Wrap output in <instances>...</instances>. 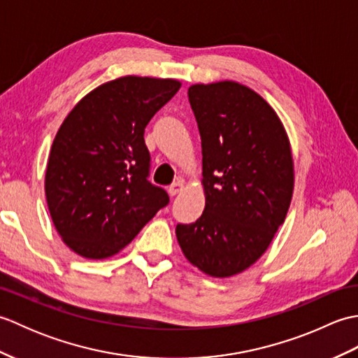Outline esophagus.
Masks as SVG:
<instances>
[{"label":"esophagus","instance_id":"obj_1","mask_svg":"<svg viewBox=\"0 0 358 358\" xmlns=\"http://www.w3.org/2000/svg\"><path fill=\"white\" fill-rule=\"evenodd\" d=\"M185 187H186V181L183 178H178L172 186H169V194L171 195H177L181 191H185Z\"/></svg>","mask_w":358,"mask_h":358}]
</instances>
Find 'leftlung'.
I'll return each mask as SVG.
<instances>
[{
	"label": "left lung",
	"instance_id": "left-lung-1",
	"mask_svg": "<svg viewBox=\"0 0 358 358\" xmlns=\"http://www.w3.org/2000/svg\"><path fill=\"white\" fill-rule=\"evenodd\" d=\"M201 136L204 210L178 224L187 262L214 278L250 268L285 223L294 194L291 141L272 106L241 83L187 90Z\"/></svg>",
	"mask_w": 358,
	"mask_h": 358
}]
</instances>
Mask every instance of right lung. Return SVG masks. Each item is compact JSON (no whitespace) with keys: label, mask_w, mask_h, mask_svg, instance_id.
Listing matches in <instances>:
<instances>
[{"label":"right lung","mask_w":358,"mask_h":358,"mask_svg":"<svg viewBox=\"0 0 358 358\" xmlns=\"http://www.w3.org/2000/svg\"><path fill=\"white\" fill-rule=\"evenodd\" d=\"M181 81L127 75L73 106L53 138L44 191L53 226L80 257L118 254L169 203L148 181L144 127Z\"/></svg>","instance_id":"right-lung-1"}]
</instances>
